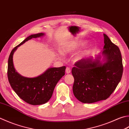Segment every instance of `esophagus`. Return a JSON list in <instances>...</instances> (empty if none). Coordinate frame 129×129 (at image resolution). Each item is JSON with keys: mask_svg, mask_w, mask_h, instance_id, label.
<instances>
[{"mask_svg": "<svg viewBox=\"0 0 129 129\" xmlns=\"http://www.w3.org/2000/svg\"><path fill=\"white\" fill-rule=\"evenodd\" d=\"M65 72H66L67 74H69V73H70V72H71V70H70L69 68L67 67L66 68V70H65Z\"/></svg>", "mask_w": 129, "mask_h": 129, "instance_id": "esophagus-1", "label": "esophagus"}]
</instances>
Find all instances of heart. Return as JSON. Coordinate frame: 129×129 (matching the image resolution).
<instances>
[{"mask_svg": "<svg viewBox=\"0 0 129 129\" xmlns=\"http://www.w3.org/2000/svg\"><path fill=\"white\" fill-rule=\"evenodd\" d=\"M87 42L84 41H67L64 43L60 48L61 52L62 54L68 55L71 54L77 51L78 50L86 45ZM61 52L59 53V56H61ZM88 50L84 49L82 51L78 52L75 55L74 57V60L75 61H78L83 59L88 54Z\"/></svg>", "mask_w": 129, "mask_h": 129, "instance_id": "obj_1", "label": "heart"}]
</instances>
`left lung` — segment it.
<instances>
[{
  "mask_svg": "<svg viewBox=\"0 0 129 129\" xmlns=\"http://www.w3.org/2000/svg\"><path fill=\"white\" fill-rule=\"evenodd\" d=\"M103 51L75 64L72 73L74 78L73 91L80 102L92 103L110 96L121 79L122 59L120 50L103 34Z\"/></svg>",
  "mask_w": 129,
  "mask_h": 129,
  "instance_id": "left-lung-1",
  "label": "left lung"
}]
</instances>
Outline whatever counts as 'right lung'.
Returning <instances> with one entry per match:
<instances>
[{
    "instance_id": "right-lung-1",
    "label": "right lung",
    "mask_w": 129,
    "mask_h": 129,
    "mask_svg": "<svg viewBox=\"0 0 129 129\" xmlns=\"http://www.w3.org/2000/svg\"><path fill=\"white\" fill-rule=\"evenodd\" d=\"M44 33L31 35L15 47L10 54L8 62V78L12 89L26 102L32 105H40L51 98L57 82L65 75L66 67L49 68L39 76L34 78L23 77L14 68L13 56L17 48L32 39L45 36Z\"/></svg>"
}]
</instances>
